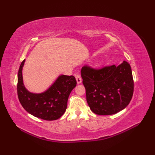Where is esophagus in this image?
<instances>
[{"instance_id": "obj_1", "label": "esophagus", "mask_w": 155, "mask_h": 155, "mask_svg": "<svg viewBox=\"0 0 155 155\" xmlns=\"http://www.w3.org/2000/svg\"><path fill=\"white\" fill-rule=\"evenodd\" d=\"M75 77H76V80H77V83H78V84H80V83H81V82H82V78H81V77L80 74H78V73L76 74H75Z\"/></svg>"}]
</instances>
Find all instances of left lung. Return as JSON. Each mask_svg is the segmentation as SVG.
I'll return each instance as SVG.
<instances>
[{
	"label": "left lung",
	"mask_w": 155,
	"mask_h": 155,
	"mask_svg": "<svg viewBox=\"0 0 155 155\" xmlns=\"http://www.w3.org/2000/svg\"><path fill=\"white\" fill-rule=\"evenodd\" d=\"M81 72L87 103L94 113L114 114L129 104L134 82L130 65L127 61L99 70L84 66Z\"/></svg>",
	"instance_id": "8db88e82"
}]
</instances>
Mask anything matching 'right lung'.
<instances>
[{
  "instance_id": "add662e5",
  "label": "right lung",
  "mask_w": 155,
  "mask_h": 155,
  "mask_svg": "<svg viewBox=\"0 0 155 155\" xmlns=\"http://www.w3.org/2000/svg\"><path fill=\"white\" fill-rule=\"evenodd\" d=\"M25 59L18 72L17 93L20 103L28 113L46 120H54L64 113L67 101L72 89L77 85L75 77L59 75L51 86L41 93H34L26 88L22 78Z\"/></svg>"
}]
</instances>
